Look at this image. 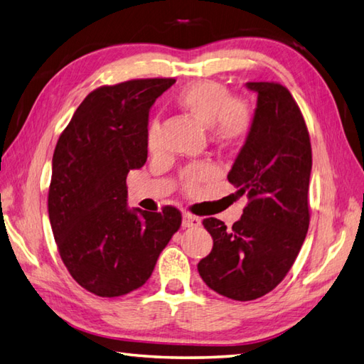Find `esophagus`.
I'll use <instances>...</instances> for the list:
<instances>
[{
  "instance_id": "esophagus-1",
  "label": "esophagus",
  "mask_w": 364,
  "mask_h": 364,
  "mask_svg": "<svg viewBox=\"0 0 364 364\" xmlns=\"http://www.w3.org/2000/svg\"><path fill=\"white\" fill-rule=\"evenodd\" d=\"M199 225H201V220L195 217V215H191L188 212L183 213V217H182V226L183 228H198Z\"/></svg>"
}]
</instances>
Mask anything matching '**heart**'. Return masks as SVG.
Masks as SVG:
<instances>
[{
	"mask_svg": "<svg viewBox=\"0 0 364 364\" xmlns=\"http://www.w3.org/2000/svg\"><path fill=\"white\" fill-rule=\"evenodd\" d=\"M176 105L187 111L198 122L210 125L212 136L221 144H234L248 135L253 122L250 107L240 99H235L229 89L212 80H199L190 83L176 94ZM160 121L155 117L147 125L146 146L151 152L159 147ZM209 174L204 165L191 166L183 173L185 188L193 190Z\"/></svg>",
	"mask_w": 364,
	"mask_h": 364,
	"instance_id": "1",
	"label": "heart"
}]
</instances>
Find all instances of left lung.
I'll use <instances>...</instances> for the list:
<instances>
[{
    "label": "left lung",
    "mask_w": 364,
    "mask_h": 364,
    "mask_svg": "<svg viewBox=\"0 0 364 364\" xmlns=\"http://www.w3.org/2000/svg\"><path fill=\"white\" fill-rule=\"evenodd\" d=\"M257 107L247 141L228 174L248 204L232 228L205 218L213 248L198 272L228 299L248 301L273 291L291 270L309 228L313 154L306 122L289 89L251 81Z\"/></svg>",
    "instance_id": "left-lung-1"
}]
</instances>
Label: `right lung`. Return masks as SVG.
Instances as JSON below:
<instances>
[{
  "mask_svg": "<svg viewBox=\"0 0 364 364\" xmlns=\"http://www.w3.org/2000/svg\"><path fill=\"white\" fill-rule=\"evenodd\" d=\"M174 78L100 86L80 103L59 136L48 190V217L59 256L86 291L121 296L143 286L182 215L130 210L127 174L147 160L149 109Z\"/></svg>",
  "mask_w": 364,
  "mask_h": 364,
  "instance_id": "add662e5",
  "label": "right lung"
}]
</instances>
